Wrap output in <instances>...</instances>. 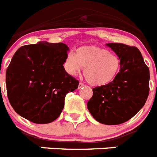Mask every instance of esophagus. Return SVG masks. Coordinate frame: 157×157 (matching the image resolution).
I'll list each match as a JSON object with an SVG mask.
<instances>
[{"label": "esophagus", "instance_id": "esophagus-1", "mask_svg": "<svg viewBox=\"0 0 157 157\" xmlns=\"http://www.w3.org/2000/svg\"><path fill=\"white\" fill-rule=\"evenodd\" d=\"M83 86H84V84H82L80 82V83L78 84V89H81V88H82Z\"/></svg>", "mask_w": 157, "mask_h": 157}]
</instances>
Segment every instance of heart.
I'll return each mask as SVG.
<instances>
[{
  "label": "heart",
  "instance_id": "heart-1",
  "mask_svg": "<svg viewBox=\"0 0 157 157\" xmlns=\"http://www.w3.org/2000/svg\"><path fill=\"white\" fill-rule=\"evenodd\" d=\"M84 67V76L90 85L103 86L113 82L118 75L121 62L118 56L109 50L97 46L78 48L76 53L70 52L63 63L69 75L75 76Z\"/></svg>",
  "mask_w": 157,
  "mask_h": 157
}]
</instances>
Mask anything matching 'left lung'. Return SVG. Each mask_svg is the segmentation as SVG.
<instances>
[{
	"mask_svg": "<svg viewBox=\"0 0 157 157\" xmlns=\"http://www.w3.org/2000/svg\"><path fill=\"white\" fill-rule=\"evenodd\" d=\"M121 59V67L113 82L93 89L87 109L104 124L125 122L144 106L149 92V69L138 48L123 44H105Z\"/></svg>",
	"mask_w": 157,
	"mask_h": 157,
	"instance_id": "1",
	"label": "left lung"
}]
</instances>
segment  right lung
<instances>
[{"mask_svg": "<svg viewBox=\"0 0 157 157\" xmlns=\"http://www.w3.org/2000/svg\"><path fill=\"white\" fill-rule=\"evenodd\" d=\"M69 52L63 43L40 41L20 48L6 71L9 102L20 116L36 124L58 118L67 94L78 89V81L66 73Z\"/></svg>", "mask_w": 157, "mask_h": 157, "instance_id": "1", "label": "right lung"}]
</instances>
